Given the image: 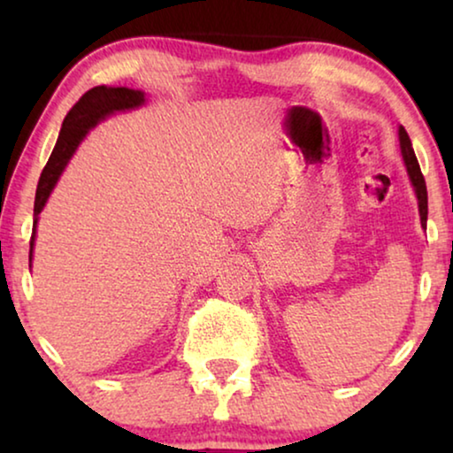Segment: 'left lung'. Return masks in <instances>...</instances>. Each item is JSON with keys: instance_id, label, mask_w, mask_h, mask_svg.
Masks as SVG:
<instances>
[{"instance_id": "obj_1", "label": "left lung", "mask_w": 453, "mask_h": 453, "mask_svg": "<svg viewBox=\"0 0 453 453\" xmlns=\"http://www.w3.org/2000/svg\"><path fill=\"white\" fill-rule=\"evenodd\" d=\"M398 142H400V152H402V160H404L408 179H411L414 194H417L418 200V214H420V225L426 228V214H429V206H426V185H425V177L420 173L417 154L412 150V142L408 138L406 129L398 127Z\"/></svg>"}]
</instances>
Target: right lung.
Segmentation results:
<instances>
[{
	"instance_id": "obj_1",
	"label": "right lung",
	"mask_w": 453,
	"mask_h": 453,
	"mask_svg": "<svg viewBox=\"0 0 453 453\" xmlns=\"http://www.w3.org/2000/svg\"><path fill=\"white\" fill-rule=\"evenodd\" d=\"M146 103V96L142 90L126 88V86H95L90 88L82 98L73 104L70 113L65 115L64 126H61L58 144H55L51 157H49L45 169L41 173L39 185H36L35 196V225H33V237H30V264H33V247L36 237V222H39V214L45 208V203L51 196V191L58 185L61 173L70 163L73 152L78 150L80 142L86 138L96 123L107 119L113 113L119 111H132L138 109Z\"/></svg>"
}]
</instances>
